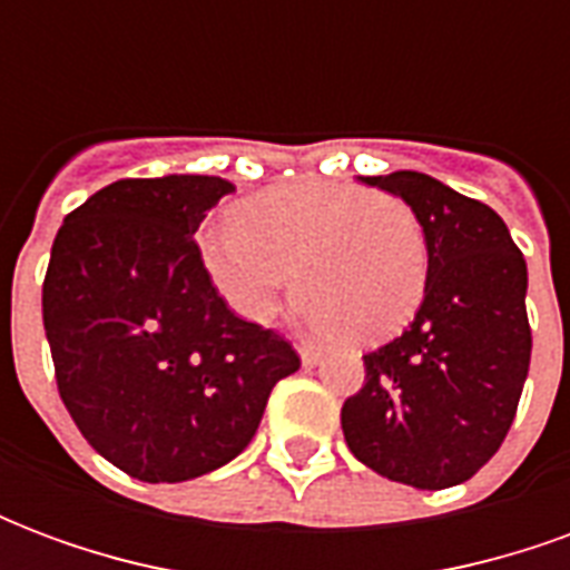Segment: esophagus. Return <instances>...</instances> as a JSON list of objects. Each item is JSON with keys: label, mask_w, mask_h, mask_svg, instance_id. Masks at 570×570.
Wrapping results in <instances>:
<instances>
[{"label": "esophagus", "mask_w": 570, "mask_h": 570, "mask_svg": "<svg viewBox=\"0 0 570 570\" xmlns=\"http://www.w3.org/2000/svg\"><path fill=\"white\" fill-rule=\"evenodd\" d=\"M298 357H302V366L311 370V366H317L321 363V347H311V345H298Z\"/></svg>", "instance_id": "34e87169"}]
</instances>
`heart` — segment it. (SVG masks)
Wrapping results in <instances>:
<instances>
[{"mask_svg":"<svg viewBox=\"0 0 570 570\" xmlns=\"http://www.w3.org/2000/svg\"><path fill=\"white\" fill-rule=\"evenodd\" d=\"M228 223L200 235V259L249 323L272 321L293 284L314 330L372 345L403 330L424 298L428 237L396 195L286 183L240 200Z\"/></svg>","mask_w":570,"mask_h":570,"instance_id":"heart-1","label":"heart"}]
</instances>
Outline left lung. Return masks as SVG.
I'll return each mask as SVG.
<instances>
[{
	"instance_id": "obj_1",
	"label": "left lung",
	"mask_w": 570,
	"mask_h": 570,
	"mask_svg": "<svg viewBox=\"0 0 570 570\" xmlns=\"http://www.w3.org/2000/svg\"><path fill=\"white\" fill-rule=\"evenodd\" d=\"M419 213L428 286L403 335L363 354L342 406L347 449L379 476L449 489L489 464L515 419L528 363V268L498 213L419 170L363 176Z\"/></svg>"
}]
</instances>
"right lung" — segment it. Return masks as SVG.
Returning a JSON list of instances; mask_svg holds the SVG:
<instances>
[{
    "instance_id": "obj_1",
    "label": "right lung",
    "mask_w": 570,
    "mask_h": 570,
    "mask_svg": "<svg viewBox=\"0 0 570 570\" xmlns=\"http://www.w3.org/2000/svg\"><path fill=\"white\" fill-rule=\"evenodd\" d=\"M232 191L219 176L118 179L51 247L42 321L60 400L94 452L140 482L228 464L298 370L284 335L240 321L204 268L195 232Z\"/></svg>"
}]
</instances>
